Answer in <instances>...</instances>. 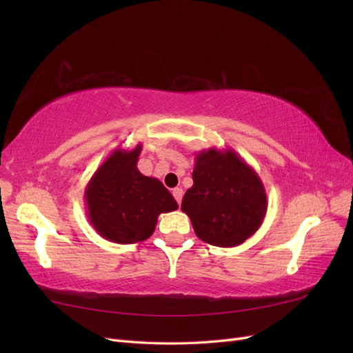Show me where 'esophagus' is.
I'll return each mask as SVG.
<instances>
[{
    "label": "esophagus",
    "instance_id": "1",
    "mask_svg": "<svg viewBox=\"0 0 353 353\" xmlns=\"http://www.w3.org/2000/svg\"><path fill=\"white\" fill-rule=\"evenodd\" d=\"M172 194H174L175 200L178 201V205H181V201H183V196H184V191H183V188H179V187L174 188V190H172Z\"/></svg>",
    "mask_w": 353,
    "mask_h": 353
}]
</instances>
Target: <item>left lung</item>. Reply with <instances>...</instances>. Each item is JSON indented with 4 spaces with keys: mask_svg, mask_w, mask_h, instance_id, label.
<instances>
[{
    "mask_svg": "<svg viewBox=\"0 0 353 353\" xmlns=\"http://www.w3.org/2000/svg\"><path fill=\"white\" fill-rule=\"evenodd\" d=\"M181 209L196 236L218 248H236L258 231L268 209L265 187L256 170L232 150L196 154L193 187Z\"/></svg>",
    "mask_w": 353,
    "mask_h": 353,
    "instance_id": "1",
    "label": "left lung"
}]
</instances>
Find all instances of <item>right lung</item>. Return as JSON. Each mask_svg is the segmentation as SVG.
Instances as JSON below:
<instances>
[{"mask_svg": "<svg viewBox=\"0 0 353 353\" xmlns=\"http://www.w3.org/2000/svg\"><path fill=\"white\" fill-rule=\"evenodd\" d=\"M143 150L116 148L95 170L85 188L87 216L100 236L117 244H134L152 236L160 213L178 209V203L157 178L137 168Z\"/></svg>", "mask_w": 353, "mask_h": 353, "instance_id": "1", "label": "right lung"}]
</instances>
